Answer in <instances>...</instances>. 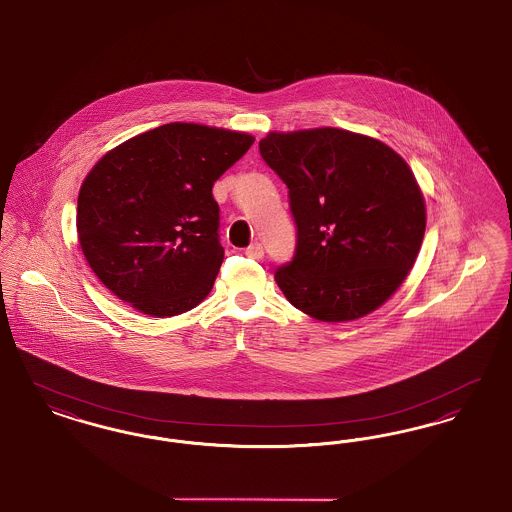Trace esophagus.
Returning a JSON list of instances; mask_svg holds the SVG:
<instances>
[{"label":"esophagus","mask_w":512,"mask_h":512,"mask_svg":"<svg viewBox=\"0 0 512 512\" xmlns=\"http://www.w3.org/2000/svg\"><path fill=\"white\" fill-rule=\"evenodd\" d=\"M245 255L251 257V259H261L265 255V249H263V245L259 244V242H253V244L245 247Z\"/></svg>","instance_id":"1"}]
</instances>
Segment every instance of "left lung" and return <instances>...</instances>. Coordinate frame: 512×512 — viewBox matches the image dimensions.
<instances>
[{
    "instance_id": "8db88e82",
    "label": "left lung",
    "mask_w": 512,
    "mask_h": 512,
    "mask_svg": "<svg viewBox=\"0 0 512 512\" xmlns=\"http://www.w3.org/2000/svg\"><path fill=\"white\" fill-rule=\"evenodd\" d=\"M259 151L288 186L297 242L274 280L293 307L345 322L388 301L426 230L409 165L386 144L340 128L270 132Z\"/></svg>"
}]
</instances>
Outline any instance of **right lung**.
Wrapping results in <instances>:
<instances>
[{
	"label": "right lung",
	"mask_w": 512,
	"mask_h": 512,
	"mask_svg": "<svg viewBox=\"0 0 512 512\" xmlns=\"http://www.w3.org/2000/svg\"><path fill=\"white\" fill-rule=\"evenodd\" d=\"M253 142L242 132L171 122L103 155L76 213L82 253L99 280L151 317L201 303L224 259L213 184Z\"/></svg>",
	"instance_id": "1"
}]
</instances>
